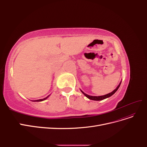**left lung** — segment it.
Returning <instances> with one entry per match:
<instances>
[{
	"label": "left lung",
	"instance_id": "8db88e82",
	"mask_svg": "<svg viewBox=\"0 0 147 147\" xmlns=\"http://www.w3.org/2000/svg\"><path fill=\"white\" fill-rule=\"evenodd\" d=\"M121 82H120V83L119 84V85L117 87V88L115 89V90H113L112 92H111L109 93V94L104 95V96H90V95H88V94H85V93H84V92H83L82 90H81V91H82V92L83 93V94L84 96H85L86 97H88V99H91V100H102L105 99H106V98H108V97H110V96H112L113 94H114L115 93V92H116V91L118 90V89L119 88V86H120V84H121Z\"/></svg>",
	"mask_w": 147,
	"mask_h": 147
}]
</instances>
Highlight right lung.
I'll return each mask as SVG.
<instances>
[{"mask_svg":"<svg viewBox=\"0 0 147 147\" xmlns=\"http://www.w3.org/2000/svg\"><path fill=\"white\" fill-rule=\"evenodd\" d=\"M50 96V95H49L48 96H47V97H45V98H44V99H38V100H33L34 102H40V101H43V100H45V99H47L48 97Z\"/></svg>","mask_w":147,"mask_h":147,"instance_id":"obj_1","label":"right lung"}]
</instances>
